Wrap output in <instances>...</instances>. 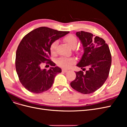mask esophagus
<instances>
[{"label": "esophagus", "instance_id": "1", "mask_svg": "<svg viewBox=\"0 0 127 127\" xmlns=\"http://www.w3.org/2000/svg\"><path fill=\"white\" fill-rule=\"evenodd\" d=\"M62 71L64 72H67L68 71L67 69H62Z\"/></svg>", "mask_w": 127, "mask_h": 127}]
</instances>
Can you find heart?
I'll list each match as a JSON object with an SVG mask.
<instances>
[{"label": "heart", "mask_w": 127, "mask_h": 127, "mask_svg": "<svg viewBox=\"0 0 127 127\" xmlns=\"http://www.w3.org/2000/svg\"><path fill=\"white\" fill-rule=\"evenodd\" d=\"M64 41L69 46V47L74 49L76 48L78 43V40L77 37L72 34H69L66 36L64 39ZM58 41H53L50 45V51L52 53H55L58 45ZM75 63V60L70 58L60 57L57 60V64L59 66L63 68H69Z\"/></svg>", "instance_id": "obj_1"}]
</instances>
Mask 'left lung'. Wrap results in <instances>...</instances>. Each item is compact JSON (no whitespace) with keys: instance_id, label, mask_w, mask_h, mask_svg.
Masks as SVG:
<instances>
[{"instance_id":"1","label":"left lung","mask_w":127,"mask_h":127,"mask_svg":"<svg viewBox=\"0 0 127 127\" xmlns=\"http://www.w3.org/2000/svg\"><path fill=\"white\" fill-rule=\"evenodd\" d=\"M83 45L84 53L76 66L88 70L76 72V77L70 83L71 87L84 94H90L99 89L108 77L110 69L111 55L108 45L98 36L94 37L91 33L76 32Z\"/></svg>"}]
</instances>
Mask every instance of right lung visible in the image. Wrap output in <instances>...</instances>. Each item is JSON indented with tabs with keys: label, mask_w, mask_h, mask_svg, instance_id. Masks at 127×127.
Returning a JSON list of instances; mask_svg holds the SVG:
<instances>
[{
	"label": "right lung",
	"mask_w": 127,
	"mask_h": 127,
	"mask_svg": "<svg viewBox=\"0 0 127 127\" xmlns=\"http://www.w3.org/2000/svg\"><path fill=\"white\" fill-rule=\"evenodd\" d=\"M69 32L40 27L23 38L17 49L15 66L20 81L27 90L39 94L51 87L61 69L49 59L50 45ZM45 61L52 66L48 71L40 68Z\"/></svg>",
	"instance_id": "add662e5"
}]
</instances>
